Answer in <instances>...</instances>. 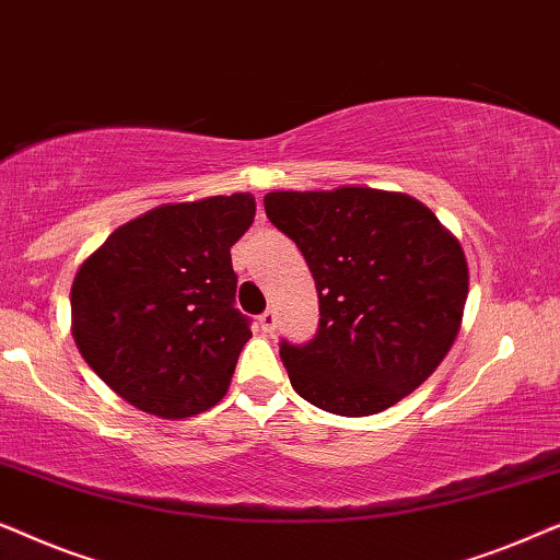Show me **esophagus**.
I'll return each mask as SVG.
<instances>
[{"label":"esophagus","instance_id":"1","mask_svg":"<svg viewBox=\"0 0 560 560\" xmlns=\"http://www.w3.org/2000/svg\"><path fill=\"white\" fill-rule=\"evenodd\" d=\"M257 320H259V328H262L265 334H272L275 324H278V316H275V311H265Z\"/></svg>","mask_w":560,"mask_h":560}]
</instances>
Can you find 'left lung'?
Returning a JSON list of instances; mask_svg holds the SVG:
<instances>
[{
	"instance_id": "8db88e82",
	"label": "left lung",
	"mask_w": 560,
	"mask_h": 560,
	"mask_svg": "<svg viewBox=\"0 0 560 560\" xmlns=\"http://www.w3.org/2000/svg\"><path fill=\"white\" fill-rule=\"evenodd\" d=\"M265 213L318 290L308 343L280 341L290 385L334 416L387 410L431 377L462 326L469 270L431 209L372 188L280 190Z\"/></svg>"
}]
</instances>
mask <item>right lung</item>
I'll use <instances>...</instances> for the list:
<instances>
[{
  "label": "right lung",
  "instance_id": "add662e5",
  "mask_svg": "<svg viewBox=\"0 0 560 560\" xmlns=\"http://www.w3.org/2000/svg\"><path fill=\"white\" fill-rule=\"evenodd\" d=\"M255 219L249 194L160 206L109 234L71 288L73 339L119 397L190 418L226 395L252 339L236 308L234 242Z\"/></svg>",
  "mask_w": 560,
  "mask_h": 560
}]
</instances>
